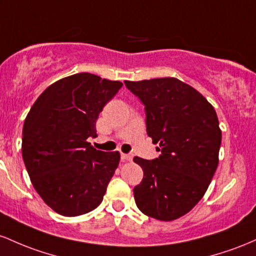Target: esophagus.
<instances>
[{"label":"esophagus","mask_w":256,"mask_h":256,"mask_svg":"<svg viewBox=\"0 0 256 256\" xmlns=\"http://www.w3.org/2000/svg\"><path fill=\"white\" fill-rule=\"evenodd\" d=\"M120 157H122L123 160H132V156H130V154H120Z\"/></svg>","instance_id":"34e87169"}]
</instances>
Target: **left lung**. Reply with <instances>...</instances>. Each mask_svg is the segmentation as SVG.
Returning a JSON list of instances; mask_svg holds the SVG:
<instances>
[{"mask_svg": "<svg viewBox=\"0 0 256 256\" xmlns=\"http://www.w3.org/2000/svg\"><path fill=\"white\" fill-rule=\"evenodd\" d=\"M145 105L146 130L158 158L134 157L142 182L134 188L138 208L162 221L188 214L204 196L219 164L221 129L213 105L175 77L124 81Z\"/></svg>", "mask_w": 256, "mask_h": 256, "instance_id": "left-lung-1", "label": "left lung"}]
</instances>
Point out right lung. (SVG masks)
Segmentation results:
<instances>
[{
  "mask_svg": "<svg viewBox=\"0 0 256 256\" xmlns=\"http://www.w3.org/2000/svg\"><path fill=\"white\" fill-rule=\"evenodd\" d=\"M123 86L81 72L54 82L31 106L22 128V154L32 186L64 216H77L102 203L120 163V152L96 150L102 108Z\"/></svg>",
  "mask_w": 256,
  "mask_h": 256,
  "instance_id": "add662e5",
  "label": "right lung"
}]
</instances>
